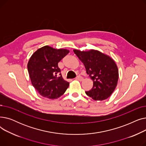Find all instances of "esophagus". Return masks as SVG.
Instances as JSON below:
<instances>
[{
	"label": "esophagus",
	"mask_w": 146,
	"mask_h": 146,
	"mask_svg": "<svg viewBox=\"0 0 146 146\" xmlns=\"http://www.w3.org/2000/svg\"><path fill=\"white\" fill-rule=\"evenodd\" d=\"M76 79L78 80H79V81H82L83 80V78L82 77V76H78V77L76 78Z\"/></svg>",
	"instance_id": "obj_1"
}]
</instances>
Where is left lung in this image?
I'll list each match as a JSON object with an SVG mask.
<instances>
[{
  "instance_id": "8db88e82",
  "label": "left lung",
  "mask_w": 146,
  "mask_h": 146,
  "mask_svg": "<svg viewBox=\"0 0 146 146\" xmlns=\"http://www.w3.org/2000/svg\"><path fill=\"white\" fill-rule=\"evenodd\" d=\"M83 63L86 73L93 80L92 89L86 94L95 101L108 98L115 89L118 80V67L109 56L95 50L80 51L73 50Z\"/></svg>"
}]
</instances>
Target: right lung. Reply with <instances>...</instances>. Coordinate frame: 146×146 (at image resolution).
<instances>
[{"instance_id": "right-lung-1", "label": "right lung", "mask_w": 146, "mask_h": 146, "mask_svg": "<svg viewBox=\"0 0 146 146\" xmlns=\"http://www.w3.org/2000/svg\"><path fill=\"white\" fill-rule=\"evenodd\" d=\"M69 52L67 49H56L45 45L31 57L27 67L33 86L40 95L50 99L63 95L69 86L64 80L58 63Z\"/></svg>"}]
</instances>
